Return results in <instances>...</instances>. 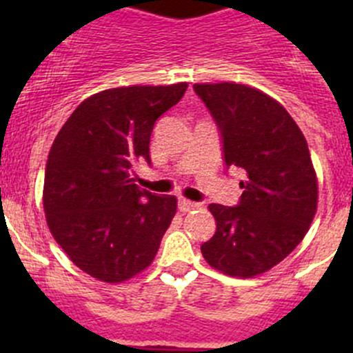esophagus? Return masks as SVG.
I'll list each match as a JSON object with an SVG mask.
<instances>
[{
	"label": "esophagus",
	"instance_id": "34e87169",
	"mask_svg": "<svg viewBox=\"0 0 353 353\" xmlns=\"http://www.w3.org/2000/svg\"><path fill=\"white\" fill-rule=\"evenodd\" d=\"M177 206H179L181 212H191V210L199 208V203L190 201V199H186V198H179V201H177Z\"/></svg>",
	"mask_w": 353,
	"mask_h": 353
}]
</instances>
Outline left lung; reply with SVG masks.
Wrapping results in <instances>:
<instances>
[{
	"label": "left lung",
	"mask_w": 353,
	"mask_h": 353,
	"mask_svg": "<svg viewBox=\"0 0 353 353\" xmlns=\"http://www.w3.org/2000/svg\"><path fill=\"white\" fill-rule=\"evenodd\" d=\"M194 92L222 138L227 169L244 172L237 206L212 203L216 232L201 244L210 266L251 279L268 272L304 239L318 206L307 141L282 104L239 83H196Z\"/></svg>",
	"instance_id": "obj_1"
}]
</instances>
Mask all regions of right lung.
Returning a JSON list of instances; mask_svg holds the SVG:
<instances>
[{"instance_id":"1","label":"right lung","mask_w":353,"mask_h":353,"mask_svg":"<svg viewBox=\"0 0 353 353\" xmlns=\"http://www.w3.org/2000/svg\"><path fill=\"white\" fill-rule=\"evenodd\" d=\"M188 83L99 92L73 110L49 152L44 212L56 243L94 279L119 283L154 261L177 199L140 190L137 162L150 163L155 121Z\"/></svg>"}]
</instances>
